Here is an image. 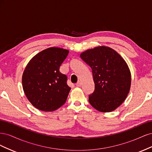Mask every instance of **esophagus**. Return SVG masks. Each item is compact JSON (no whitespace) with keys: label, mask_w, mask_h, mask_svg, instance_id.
<instances>
[{"label":"esophagus","mask_w":152,"mask_h":152,"mask_svg":"<svg viewBox=\"0 0 152 152\" xmlns=\"http://www.w3.org/2000/svg\"><path fill=\"white\" fill-rule=\"evenodd\" d=\"M77 86H78V87H80V86H81V85H82V82H80V81H78L77 83H76V84H75Z\"/></svg>","instance_id":"34e87169"}]
</instances>
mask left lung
Masks as SVG:
<instances>
[{"mask_svg": "<svg viewBox=\"0 0 152 152\" xmlns=\"http://www.w3.org/2000/svg\"><path fill=\"white\" fill-rule=\"evenodd\" d=\"M80 57L91 68L94 90L89 102L99 112L115 110L129 92L131 77L126 61L115 50L106 46L87 50Z\"/></svg>", "mask_w": 152, "mask_h": 152, "instance_id": "8db88e82", "label": "left lung"}]
</instances>
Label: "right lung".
<instances>
[{"label":"right lung","instance_id":"obj_1","mask_svg":"<svg viewBox=\"0 0 152 152\" xmlns=\"http://www.w3.org/2000/svg\"><path fill=\"white\" fill-rule=\"evenodd\" d=\"M68 53L66 49L50 48L36 54L26 66L22 77L23 89L36 108L51 112L65 103L71 88L59 67Z\"/></svg>","mask_w":152,"mask_h":152}]
</instances>
